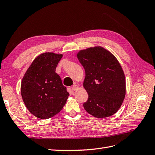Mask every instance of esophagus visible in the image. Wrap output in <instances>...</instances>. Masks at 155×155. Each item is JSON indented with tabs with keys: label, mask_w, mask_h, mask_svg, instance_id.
Returning <instances> with one entry per match:
<instances>
[{
	"label": "esophagus",
	"mask_w": 155,
	"mask_h": 155,
	"mask_svg": "<svg viewBox=\"0 0 155 155\" xmlns=\"http://www.w3.org/2000/svg\"><path fill=\"white\" fill-rule=\"evenodd\" d=\"M78 88H79V86L78 85H76V84H74V85L72 86V90L73 91H76Z\"/></svg>",
	"instance_id": "esophagus-1"
}]
</instances>
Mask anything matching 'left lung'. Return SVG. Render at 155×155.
<instances>
[{"label":"left lung","mask_w":155,"mask_h":155,"mask_svg":"<svg viewBox=\"0 0 155 155\" xmlns=\"http://www.w3.org/2000/svg\"><path fill=\"white\" fill-rule=\"evenodd\" d=\"M85 71L83 87L88 98L84 109L96 118L115 114L125 96V78L118 61L100 46L80 50L77 54Z\"/></svg>","instance_id":"8db88e82"}]
</instances>
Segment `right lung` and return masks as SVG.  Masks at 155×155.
<instances>
[{
	"instance_id": "obj_1",
	"label": "right lung",
	"mask_w": 155,
	"mask_h": 155,
	"mask_svg": "<svg viewBox=\"0 0 155 155\" xmlns=\"http://www.w3.org/2000/svg\"><path fill=\"white\" fill-rule=\"evenodd\" d=\"M62 54L46 52L34 60L21 82L23 101L31 113L48 119L62 110L69 93L55 72Z\"/></svg>"
}]
</instances>
